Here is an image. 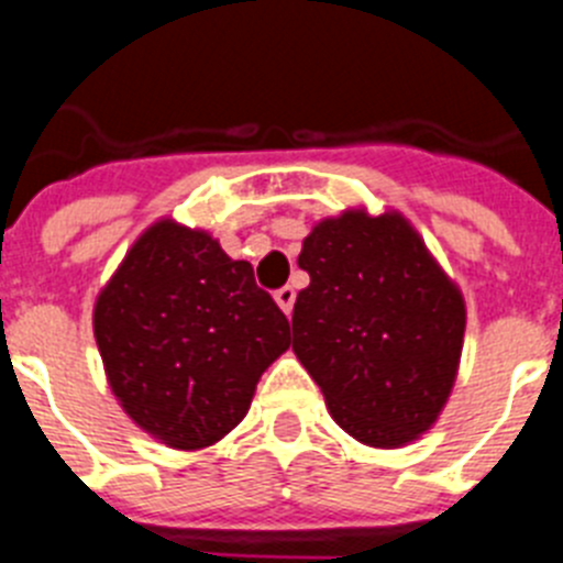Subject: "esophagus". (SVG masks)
I'll return each mask as SVG.
<instances>
[{
	"instance_id": "esophagus-1",
	"label": "esophagus",
	"mask_w": 563,
	"mask_h": 563,
	"mask_svg": "<svg viewBox=\"0 0 563 563\" xmlns=\"http://www.w3.org/2000/svg\"><path fill=\"white\" fill-rule=\"evenodd\" d=\"M273 296H276V305L282 307V310H285L287 316H290L292 305H296V290H292L290 285H285V287H278V290L273 292Z\"/></svg>"
}]
</instances>
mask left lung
<instances>
[{"label":"left lung","mask_w":563,"mask_h":563,"mask_svg":"<svg viewBox=\"0 0 563 563\" xmlns=\"http://www.w3.org/2000/svg\"><path fill=\"white\" fill-rule=\"evenodd\" d=\"M310 285L292 307V352L346 434L395 449L449 400L465 305L397 213L350 211L305 239Z\"/></svg>","instance_id":"left-lung-1"}]
</instances>
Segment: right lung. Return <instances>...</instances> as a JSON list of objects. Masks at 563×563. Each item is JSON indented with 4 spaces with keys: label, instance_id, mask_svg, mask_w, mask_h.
Listing matches in <instances>:
<instances>
[{
    "label": "right lung",
    "instance_id": "right-lung-1",
    "mask_svg": "<svg viewBox=\"0 0 563 563\" xmlns=\"http://www.w3.org/2000/svg\"><path fill=\"white\" fill-rule=\"evenodd\" d=\"M96 341L114 397L172 449H206L247 415L290 324L202 231L148 228L96 305Z\"/></svg>",
    "mask_w": 563,
    "mask_h": 563
}]
</instances>
